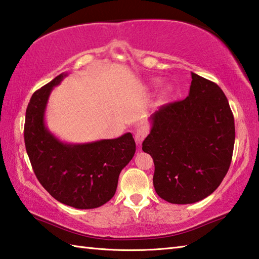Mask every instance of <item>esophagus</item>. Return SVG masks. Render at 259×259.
<instances>
[{"instance_id":"esophagus-1","label":"esophagus","mask_w":259,"mask_h":259,"mask_svg":"<svg viewBox=\"0 0 259 259\" xmlns=\"http://www.w3.org/2000/svg\"><path fill=\"white\" fill-rule=\"evenodd\" d=\"M148 135V130L145 128V126H140L135 133V140L137 144H142L143 140L147 137Z\"/></svg>"}]
</instances>
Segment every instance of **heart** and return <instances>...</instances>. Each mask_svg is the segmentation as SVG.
<instances>
[{"label":"heart","instance_id":"b5f03b06","mask_svg":"<svg viewBox=\"0 0 259 259\" xmlns=\"http://www.w3.org/2000/svg\"><path fill=\"white\" fill-rule=\"evenodd\" d=\"M170 91H171V88H166V93H170Z\"/></svg>","mask_w":259,"mask_h":259}]
</instances>
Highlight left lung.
I'll return each mask as SVG.
<instances>
[{
	"instance_id": "8db88e82",
	"label": "left lung",
	"mask_w": 259,
	"mask_h": 259,
	"mask_svg": "<svg viewBox=\"0 0 259 259\" xmlns=\"http://www.w3.org/2000/svg\"><path fill=\"white\" fill-rule=\"evenodd\" d=\"M186 100L149 117L143 150L153 157L156 194L171 204H194L218 189L231 164L236 130L227 96L191 72Z\"/></svg>"
}]
</instances>
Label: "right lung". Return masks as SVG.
Returning a JSON list of instances; mask_svg holds the SVG:
<instances>
[{
    "mask_svg": "<svg viewBox=\"0 0 259 259\" xmlns=\"http://www.w3.org/2000/svg\"><path fill=\"white\" fill-rule=\"evenodd\" d=\"M68 73H61L32 94L26 111L25 145L34 172L52 197L78 209L96 208L114 196L120 172L133 159L136 143L119 138L71 144L60 140L45 122L49 98Z\"/></svg>",
    "mask_w": 259,
    "mask_h": 259,
    "instance_id": "add662e5",
    "label": "right lung"
}]
</instances>
